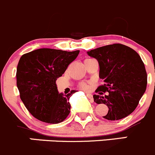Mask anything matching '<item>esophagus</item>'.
I'll return each instance as SVG.
<instances>
[{
    "label": "esophagus",
    "instance_id": "esophagus-1",
    "mask_svg": "<svg viewBox=\"0 0 155 155\" xmlns=\"http://www.w3.org/2000/svg\"><path fill=\"white\" fill-rule=\"evenodd\" d=\"M86 95H87V97L89 98V99H90V100H91V101H93V95H92L91 93H86Z\"/></svg>",
    "mask_w": 155,
    "mask_h": 155
}]
</instances>
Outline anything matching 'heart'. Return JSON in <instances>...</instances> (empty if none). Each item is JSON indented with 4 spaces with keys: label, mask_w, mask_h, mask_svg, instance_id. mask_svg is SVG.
<instances>
[{
    "label": "heart",
    "mask_w": 155,
    "mask_h": 155,
    "mask_svg": "<svg viewBox=\"0 0 155 155\" xmlns=\"http://www.w3.org/2000/svg\"><path fill=\"white\" fill-rule=\"evenodd\" d=\"M80 87H81V89H83V90H87L90 89V85L89 84H87V83H81V84H80Z\"/></svg>",
    "instance_id": "obj_1"
}]
</instances>
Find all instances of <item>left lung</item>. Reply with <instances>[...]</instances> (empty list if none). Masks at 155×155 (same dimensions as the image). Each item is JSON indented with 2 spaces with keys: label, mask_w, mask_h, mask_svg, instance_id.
Returning a JSON list of instances; mask_svg holds the SVG:
<instances>
[{
  "label": "left lung",
  "mask_w": 155,
  "mask_h": 155,
  "mask_svg": "<svg viewBox=\"0 0 155 155\" xmlns=\"http://www.w3.org/2000/svg\"><path fill=\"white\" fill-rule=\"evenodd\" d=\"M87 54L98 61L99 78L104 85L96 90L94 102L105 104L108 111L104 118L117 120L127 117L145 93L147 73L139 55L127 46L114 44L91 50ZM108 91L109 95L102 96Z\"/></svg>",
  "instance_id": "8db88e82"
}]
</instances>
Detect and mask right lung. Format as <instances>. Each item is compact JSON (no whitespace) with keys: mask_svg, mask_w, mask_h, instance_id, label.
I'll use <instances>...</instances> for the list:
<instances>
[{"mask_svg":"<svg viewBox=\"0 0 155 155\" xmlns=\"http://www.w3.org/2000/svg\"><path fill=\"white\" fill-rule=\"evenodd\" d=\"M72 52L41 48L21 56L16 70V84L28 111L39 120L49 124L62 122L69 114V99L76 90L64 95L56 87L57 78L77 58Z\"/></svg>","mask_w":155,"mask_h":155,"instance_id":"1","label":"right lung"}]
</instances>
